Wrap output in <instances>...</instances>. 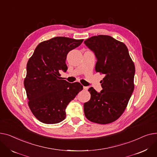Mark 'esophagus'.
Returning a JSON list of instances; mask_svg holds the SVG:
<instances>
[{
	"label": "esophagus",
	"mask_w": 157,
	"mask_h": 157,
	"mask_svg": "<svg viewBox=\"0 0 157 157\" xmlns=\"http://www.w3.org/2000/svg\"><path fill=\"white\" fill-rule=\"evenodd\" d=\"M83 88H84V90H87L89 89V87L88 86H84V87H83Z\"/></svg>",
	"instance_id": "34e87169"
}]
</instances>
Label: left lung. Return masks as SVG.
Listing matches in <instances>:
<instances>
[{
  "mask_svg": "<svg viewBox=\"0 0 157 157\" xmlns=\"http://www.w3.org/2000/svg\"><path fill=\"white\" fill-rule=\"evenodd\" d=\"M84 44L96 58V71L104 74L100 93L89 89L90 99L84 105L89 121L112 123L122 115L134 91L135 67L127 46L109 35L94 36Z\"/></svg>",
  "mask_w": 157,
  "mask_h": 157,
  "instance_id": "left-lung-1",
  "label": "left lung"
}]
</instances>
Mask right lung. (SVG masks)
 I'll list each match as a JSON object with an SVG mask.
<instances>
[{
    "label": "right lung",
    "instance_id": "1",
    "mask_svg": "<svg viewBox=\"0 0 157 157\" xmlns=\"http://www.w3.org/2000/svg\"><path fill=\"white\" fill-rule=\"evenodd\" d=\"M64 36H56L40 43L26 65L24 86L29 106L39 121L57 124L66 117L69 103L83 89L78 82L69 83L59 77L67 71L68 53L82 43Z\"/></svg>",
    "mask_w": 157,
    "mask_h": 157
}]
</instances>
